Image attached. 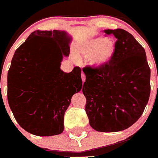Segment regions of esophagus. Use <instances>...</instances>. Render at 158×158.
<instances>
[{"instance_id":"1","label":"esophagus","mask_w":158,"mask_h":158,"mask_svg":"<svg viewBox=\"0 0 158 158\" xmlns=\"http://www.w3.org/2000/svg\"><path fill=\"white\" fill-rule=\"evenodd\" d=\"M81 77H82V82H85V74H84L83 73H82V74H81Z\"/></svg>"}]
</instances>
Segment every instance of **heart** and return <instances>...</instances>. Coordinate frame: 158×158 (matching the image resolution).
I'll return each instance as SVG.
<instances>
[{
	"label": "heart",
	"instance_id": "1",
	"mask_svg": "<svg viewBox=\"0 0 158 158\" xmlns=\"http://www.w3.org/2000/svg\"><path fill=\"white\" fill-rule=\"evenodd\" d=\"M116 44L113 38L97 36L90 38L77 47V52L96 68L104 66L111 61L116 52Z\"/></svg>",
	"mask_w": 158,
	"mask_h": 158
}]
</instances>
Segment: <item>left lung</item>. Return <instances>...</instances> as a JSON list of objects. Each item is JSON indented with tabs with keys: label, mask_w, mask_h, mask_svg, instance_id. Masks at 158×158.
Instances as JSON below:
<instances>
[{
	"label": "left lung",
	"mask_w": 158,
	"mask_h": 158,
	"mask_svg": "<svg viewBox=\"0 0 158 158\" xmlns=\"http://www.w3.org/2000/svg\"><path fill=\"white\" fill-rule=\"evenodd\" d=\"M116 38L114 56L100 68L83 72L82 93L89 124L99 132H117L138 120L151 93V69L143 47L123 29L104 30Z\"/></svg>",
	"instance_id": "obj_1"
}]
</instances>
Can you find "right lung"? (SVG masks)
Listing matches in <instances>:
<instances>
[{
    "label": "right lung",
    "mask_w": 158,
    "mask_h": 158,
    "mask_svg": "<svg viewBox=\"0 0 158 158\" xmlns=\"http://www.w3.org/2000/svg\"><path fill=\"white\" fill-rule=\"evenodd\" d=\"M72 38L65 31H35L15 51L7 73V100L24 130L41 137L64 131L72 96L82 89L81 69H60Z\"/></svg>",
    "instance_id": "1"
}]
</instances>
